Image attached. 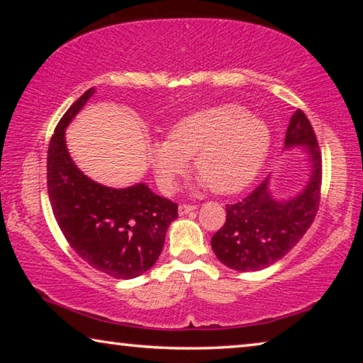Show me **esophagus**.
Here are the masks:
<instances>
[{"label": "esophagus", "mask_w": 363, "mask_h": 363, "mask_svg": "<svg viewBox=\"0 0 363 363\" xmlns=\"http://www.w3.org/2000/svg\"><path fill=\"white\" fill-rule=\"evenodd\" d=\"M179 214L181 216H184V214H189V213H192V211H195V206L194 205H181L179 206Z\"/></svg>", "instance_id": "1"}]
</instances>
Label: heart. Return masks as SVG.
I'll list each match as a JSON object with an SVG mask.
<instances>
[{
	"label": "heart",
	"mask_w": 363,
	"mask_h": 363,
	"mask_svg": "<svg viewBox=\"0 0 363 363\" xmlns=\"http://www.w3.org/2000/svg\"><path fill=\"white\" fill-rule=\"evenodd\" d=\"M270 144L272 133L261 116L248 113L240 104H218L184 116L171 128L168 139L150 140L147 155L164 192H173L194 157L199 187L229 195L255 179Z\"/></svg>",
	"instance_id": "b5f03b06"
}]
</instances>
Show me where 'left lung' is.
Here are the masks:
<instances>
[{
  "label": "left lung",
  "instance_id": "8db88e82",
  "mask_svg": "<svg viewBox=\"0 0 363 363\" xmlns=\"http://www.w3.org/2000/svg\"><path fill=\"white\" fill-rule=\"evenodd\" d=\"M304 149L309 173L304 187L288 199H277L270 174L235 205H227L225 223L211 237V248L224 266L240 272L261 270L281 259L306 230L318 210L322 155L307 116L296 110L290 118L284 149Z\"/></svg>",
  "mask_w": 363,
  "mask_h": 363
}]
</instances>
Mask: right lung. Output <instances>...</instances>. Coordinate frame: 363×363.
Returning a JSON list of instances; mask_svg holds the SVG:
<instances>
[{
	"instance_id": "add662e5",
	"label": "right lung",
	"mask_w": 363,
	"mask_h": 363,
	"mask_svg": "<svg viewBox=\"0 0 363 363\" xmlns=\"http://www.w3.org/2000/svg\"><path fill=\"white\" fill-rule=\"evenodd\" d=\"M96 93L89 88L60 118L48 150V194L67 242L91 267L113 279L139 277L157 262L177 205L144 182L113 189L73 162L65 130Z\"/></svg>"
}]
</instances>
